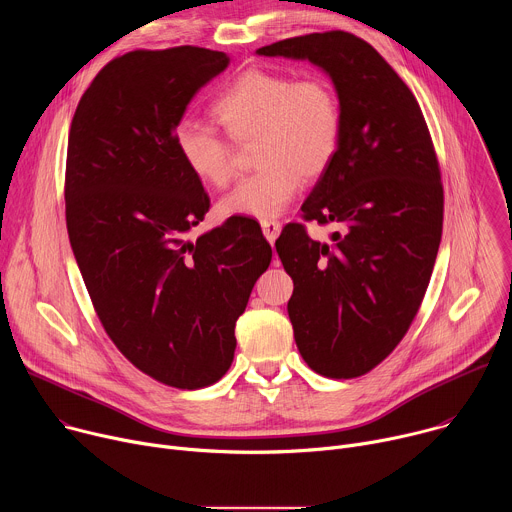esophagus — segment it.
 Here are the masks:
<instances>
[{
  "label": "esophagus",
  "instance_id": "esophagus-1",
  "mask_svg": "<svg viewBox=\"0 0 512 512\" xmlns=\"http://www.w3.org/2000/svg\"><path fill=\"white\" fill-rule=\"evenodd\" d=\"M261 229H263V235L269 243H273L277 237H279V231H281V223L279 221H271V218H265V221H261Z\"/></svg>",
  "mask_w": 512,
  "mask_h": 512
}]
</instances>
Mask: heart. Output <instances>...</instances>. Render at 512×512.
Masks as SVG:
<instances>
[{
    "label": "heart",
    "instance_id": "b5f03b06",
    "mask_svg": "<svg viewBox=\"0 0 512 512\" xmlns=\"http://www.w3.org/2000/svg\"><path fill=\"white\" fill-rule=\"evenodd\" d=\"M216 129L182 121L174 143L186 168L223 188L237 176L239 145H253L259 170L221 202L223 214L273 218L302 188L332 164L342 139V107L334 85L320 75L294 79L285 72L253 68L243 72L212 105Z\"/></svg>",
    "mask_w": 512,
    "mask_h": 512
}]
</instances>
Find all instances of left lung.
I'll use <instances>...</instances> for the list:
<instances>
[{"label":"left lung","instance_id":"left-lung-1","mask_svg":"<svg viewBox=\"0 0 512 512\" xmlns=\"http://www.w3.org/2000/svg\"><path fill=\"white\" fill-rule=\"evenodd\" d=\"M257 52L308 58L340 99V148L302 218L342 233L324 245L289 223L275 247L294 279L287 312L306 364L356 379L395 350L423 302L444 227L440 162L417 99L369 42L330 30Z\"/></svg>","mask_w":512,"mask_h":512}]
</instances>
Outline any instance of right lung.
Returning a JSON list of instances; mask_svg holds the SVG:
<instances>
[{"label":"right lung","instance_id":"right-lung-1","mask_svg":"<svg viewBox=\"0 0 512 512\" xmlns=\"http://www.w3.org/2000/svg\"><path fill=\"white\" fill-rule=\"evenodd\" d=\"M227 64L225 52L198 46L117 56L68 133L66 229L93 308L135 369L188 391L229 371L235 322L271 263L249 216L186 237L210 198L174 133L194 93Z\"/></svg>","mask_w":512,"mask_h":512}]
</instances>
